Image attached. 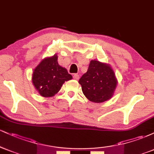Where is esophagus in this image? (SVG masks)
<instances>
[{
  "label": "esophagus",
  "instance_id": "obj_1",
  "mask_svg": "<svg viewBox=\"0 0 154 154\" xmlns=\"http://www.w3.org/2000/svg\"><path fill=\"white\" fill-rule=\"evenodd\" d=\"M73 78L75 79H77H77H79V76L77 75V74H75V75H73Z\"/></svg>",
  "mask_w": 154,
  "mask_h": 154
}]
</instances>
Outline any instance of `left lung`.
I'll return each mask as SVG.
<instances>
[{
	"mask_svg": "<svg viewBox=\"0 0 154 154\" xmlns=\"http://www.w3.org/2000/svg\"><path fill=\"white\" fill-rule=\"evenodd\" d=\"M85 96L93 103H102L112 98L117 86L115 73L109 63L91 60L86 73L79 80Z\"/></svg>",
	"mask_w": 154,
	"mask_h": 154,
	"instance_id": "1",
	"label": "left lung"
}]
</instances>
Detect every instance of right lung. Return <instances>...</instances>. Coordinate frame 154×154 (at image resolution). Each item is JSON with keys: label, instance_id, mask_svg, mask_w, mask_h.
I'll use <instances>...</instances> for the list:
<instances>
[{"label": "right lung", "instance_id": "1", "mask_svg": "<svg viewBox=\"0 0 154 154\" xmlns=\"http://www.w3.org/2000/svg\"><path fill=\"white\" fill-rule=\"evenodd\" d=\"M56 54L46 57L39 63L32 75V82L38 93L44 98L53 97L66 81L72 79L66 69L58 63Z\"/></svg>", "mask_w": 154, "mask_h": 154}]
</instances>
